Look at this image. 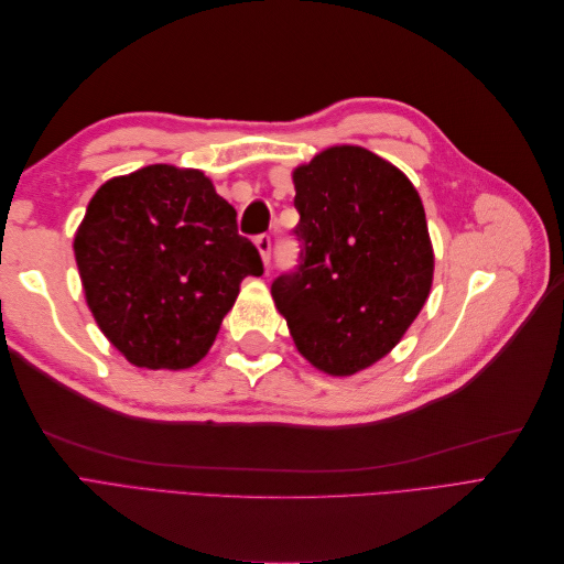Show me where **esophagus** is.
<instances>
[{
    "mask_svg": "<svg viewBox=\"0 0 564 564\" xmlns=\"http://www.w3.org/2000/svg\"><path fill=\"white\" fill-rule=\"evenodd\" d=\"M253 245H256V249H259V253H261L263 263L268 265V263H270V249H272L270 235H259V237H256V240H253Z\"/></svg>",
    "mask_w": 564,
    "mask_h": 564,
    "instance_id": "1",
    "label": "esophagus"
}]
</instances>
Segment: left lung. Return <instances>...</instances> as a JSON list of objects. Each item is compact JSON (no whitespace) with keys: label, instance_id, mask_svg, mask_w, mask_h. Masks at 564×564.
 Returning a JSON list of instances; mask_svg holds the SVG:
<instances>
[{"label":"left lung","instance_id":"obj_1","mask_svg":"<svg viewBox=\"0 0 564 564\" xmlns=\"http://www.w3.org/2000/svg\"><path fill=\"white\" fill-rule=\"evenodd\" d=\"M301 263L272 282L299 352L350 377L400 344L433 284V245L416 187L360 145L294 169Z\"/></svg>","mask_w":564,"mask_h":564}]
</instances>
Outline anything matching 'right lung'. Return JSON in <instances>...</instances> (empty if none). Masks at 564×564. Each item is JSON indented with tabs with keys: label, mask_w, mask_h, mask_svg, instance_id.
<instances>
[{
	"label": "right lung",
	"mask_w": 564,
	"mask_h": 564,
	"mask_svg": "<svg viewBox=\"0 0 564 564\" xmlns=\"http://www.w3.org/2000/svg\"><path fill=\"white\" fill-rule=\"evenodd\" d=\"M94 319L135 367L187 369L209 352L259 249L199 169L150 164L104 183L75 232Z\"/></svg>",
	"instance_id": "1"
}]
</instances>
